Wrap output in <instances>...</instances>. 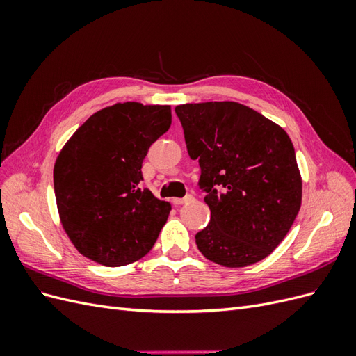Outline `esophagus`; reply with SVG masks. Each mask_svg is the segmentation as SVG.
Listing matches in <instances>:
<instances>
[{"instance_id":"1","label":"esophagus","mask_w":356,"mask_h":356,"mask_svg":"<svg viewBox=\"0 0 356 356\" xmlns=\"http://www.w3.org/2000/svg\"><path fill=\"white\" fill-rule=\"evenodd\" d=\"M191 199H193L191 196H186V197H182V199H174L172 202H174V204H177V207H179V204H184V203L190 202Z\"/></svg>"}]
</instances>
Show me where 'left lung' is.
<instances>
[{"mask_svg":"<svg viewBox=\"0 0 356 356\" xmlns=\"http://www.w3.org/2000/svg\"><path fill=\"white\" fill-rule=\"evenodd\" d=\"M175 113L208 193L211 221L196 234L199 251L232 268L264 260L301 207L303 184L288 134L233 101L184 104Z\"/></svg>","mask_w":356,"mask_h":356,"instance_id":"obj_1","label":"left lung"}]
</instances>
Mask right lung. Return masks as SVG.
<instances>
[{
  "mask_svg": "<svg viewBox=\"0 0 356 356\" xmlns=\"http://www.w3.org/2000/svg\"><path fill=\"white\" fill-rule=\"evenodd\" d=\"M170 122V105L118 102L92 114L60 149L53 169L59 220L89 260L118 267L152 251L172 208L139 188L141 168Z\"/></svg>",
  "mask_w": 356,
  "mask_h": 356,
  "instance_id": "right-lung-1",
  "label": "right lung"
}]
</instances>
